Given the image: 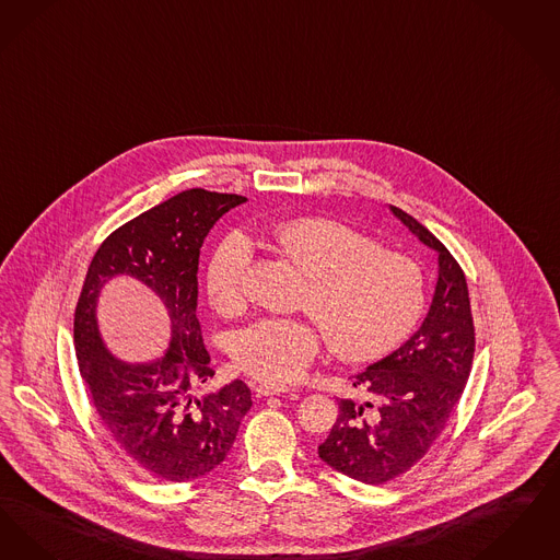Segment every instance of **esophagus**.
I'll use <instances>...</instances> for the list:
<instances>
[{
	"label": "esophagus",
	"mask_w": 560,
	"mask_h": 560,
	"mask_svg": "<svg viewBox=\"0 0 560 560\" xmlns=\"http://www.w3.org/2000/svg\"><path fill=\"white\" fill-rule=\"evenodd\" d=\"M257 393H259V395H266V397H268V395H280V393H287V387H284V385H271V383H259V385H257Z\"/></svg>",
	"instance_id": "1"
}]
</instances>
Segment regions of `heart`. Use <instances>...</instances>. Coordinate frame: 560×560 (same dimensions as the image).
<instances>
[{"label":"heart","instance_id":"1","mask_svg":"<svg viewBox=\"0 0 560 560\" xmlns=\"http://www.w3.org/2000/svg\"><path fill=\"white\" fill-rule=\"evenodd\" d=\"M259 236L296 268L312 276L303 310L315 322L264 317L234 339L236 365L269 383H291L314 360L328 337L349 362L383 355L412 330L424 305V280L408 257L378 248L364 234L324 218L266 223ZM253 244L241 234L223 236L207 266V291L223 316L244 307V271Z\"/></svg>","mask_w":560,"mask_h":560}]
</instances>
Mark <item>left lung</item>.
Returning a JSON list of instances; mask_svg holds the SVG:
<instances>
[{"label": "left lung", "instance_id": "8db88e82", "mask_svg": "<svg viewBox=\"0 0 560 560\" xmlns=\"http://www.w3.org/2000/svg\"><path fill=\"white\" fill-rule=\"evenodd\" d=\"M389 213L438 253V280L418 330L355 374L364 399H339V418L317 447L324 463L368 486L387 483L427 454L463 395L475 353L463 269L412 215L397 207Z\"/></svg>", "mask_w": 560, "mask_h": 560}]
</instances>
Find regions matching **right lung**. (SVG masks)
Returning a JSON list of instances; mask_svg holds the SVG:
<instances>
[{
  "mask_svg": "<svg viewBox=\"0 0 560 560\" xmlns=\"http://www.w3.org/2000/svg\"><path fill=\"white\" fill-rule=\"evenodd\" d=\"M244 196L186 190L127 221L97 248L74 310V349L96 412L122 452L165 481H192L225 460L250 389L232 381L195 390L213 376L196 314L198 257L211 228ZM117 277L147 285L164 305L171 339L163 357L125 361L98 328V299Z\"/></svg>",
  "mask_w": 560,
  "mask_h": 560,
  "instance_id": "obj_1",
  "label": "right lung"
}]
</instances>
